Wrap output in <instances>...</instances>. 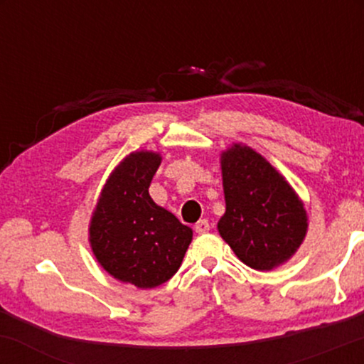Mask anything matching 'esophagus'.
Segmentation results:
<instances>
[{"instance_id":"obj_1","label":"esophagus","mask_w":364,"mask_h":364,"mask_svg":"<svg viewBox=\"0 0 364 364\" xmlns=\"http://www.w3.org/2000/svg\"><path fill=\"white\" fill-rule=\"evenodd\" d=\"M195 231L198 232V235H205V232L210 231V224H208L207 219H200L198 223L195 224Z\"/></svg>"}]
</instances>
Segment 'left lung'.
<instances>
[{"label": "left lung", "mask_w": 364, "mask_h": 364, "mask_svg": "<svg viewBox=\"0 0 364 364\" xmlns=\"http://www.w3.org/2000/svg\"><path fill=\"white\" fill-rule=\"evenodd\" d=\"M225 212L217 223L223 240L245 265L272 270L298 252L308 214L287 179L262 154L232 144L220 154Z\"/></svg>", "instance_id": "8db88e82"}]
</instances>
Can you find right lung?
<instances>
[{
  "label": "right lung",
  "mask_w": 364,
  "mask_h": 364,
  "mask_svg": "<svg viewBox=\"0 0 364 364\" xmlns=\"http://www.w3.org/2000/svg\"><path fill=\"white\" fill-rule=\"evenodd\" d=\"M161 154L135 150L112 169L89 224L99 265L116 281L140 289L157 287L178 272L193 231L157 205L149 186Z\"/></svg>",
  "instance_id": "add662e5"
}]
</instances>
